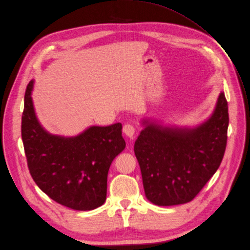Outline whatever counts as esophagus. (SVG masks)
Instances as JSON below:
<instances>
[{
    "label": "esophagus",
    "mask_w": 250,
    "mask_h": 250,
    "mask_svg": "<svg viewBox=\"0 0 250 250\" xmlns=\"http://www.w3.org/2000/svg\"><path fill=\"white\" fill-rule=\"evenodd\" d=\"M123 133L129 137V138H133L134 133H135V128L133 125L131 124H125L123 126Z\"/></svg>",
    "instance_id": "34e87169"
}]
</instances>
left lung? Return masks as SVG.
I'll return each instance as SVG.
<instances>
[{
	"mask_svg": "<svg viewBox=\"0 0 250 250\" xmlns=\"http://www.w3.org/2000/svg\"><path fill=\"white\" fill-rule=\"evenodd\" d=\"M134 144L145 196L157 206L192 201L223 159L228 105L220 93L210 118L195 128L165 127L147 119Z\"/></svg>",
	"mask_w": 250,
	"mask_h": 250,
	"instance_id": "obj_1",
	"label": "left lung"
}]
</instances>
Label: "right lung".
<instances>
[{
	"mask_svg": "<svg viewBox=\"0 0 250 250\" xmlns=\"http://www.w3.org/2000/svg\"><path fill=\"white\" fill-rule=\"evenodd\" d=\"M33 83H29L25 92L21 126L32 179L43 193L67 208L90 211L102 206L110 166L126 146L122 124L91 126L72 137L50 134L36 117Z\"/></svg>",
	"mask_w": 250,
	"mask_h": 250,
	"instance_id": "obj_1",
	"label": "right lung"
}]
</instances>
